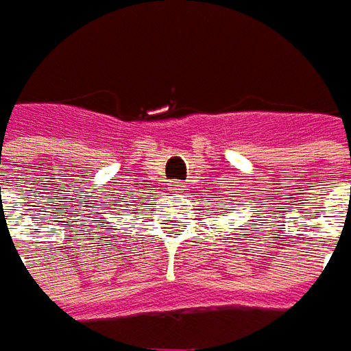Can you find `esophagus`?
<instances>
[{"instance_id":"34e87169","label":"esophagus","mask_w":351,"mask_h":351,"mask_svg":"<svg viewBox=\"0 0 351 351\" xmlns=\"http://www.w3.org/2000/svg\"><path fill=\"white\" fill-rule=\"evenodd\" d=\"M173 190L182 192V190H184V184H182V182H173Z\"/></svg>"}]
</instances>
